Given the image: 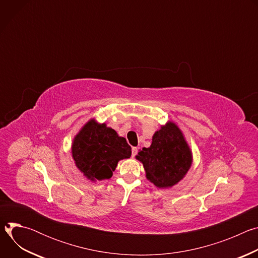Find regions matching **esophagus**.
I'll return each mask as SVG.
<instances>
[{
  "label": "esophagus",
  "mask_w": 258,
  "mask_h": 258,
  "mask_svg": "<svg viewBox=\"0 0 258 258\" xmlns=\"http://www.w3.org/2000/svg\"><path fill=\"white\" fill-rule=\"evenodd\" d=\"M137 153H138V148H137V147H133V149H132V156L135 157V156L137 155Z\"/></svg>",
  "instance_id": "esophagus-1"
}]
</instances>
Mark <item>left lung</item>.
Instances as JSON below:
<instances>
[{
  "mask_svg": "<svg viewBox=\"0 0 258 258\" xmlns=\"http://www.w3.org/2000/svg\"><path fill=\"white\" fill-rule=\"evenodd\" d=\"M136 158L143 163L146 177L157 188H171L183 178L192 165V152L178 126L168 121L153 135L149 148Z\"/></svg>",
  "mask_w": 258,
  "mask_h": 258,
  "instance_id": "8db88e82",
  "label": "left lung"
}]
</instances>
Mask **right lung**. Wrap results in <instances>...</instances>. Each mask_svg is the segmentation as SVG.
Wrapping results in <instances>:
<instances>
[{
    "instance_id": "1",
    "label": "right lung",
    "mask_w": 258,
    "mask_h": 258,
    "mask_svg": "<svg viewBox=\"0 0 258 258\" xmlns=\"http://www.w3.org/2000/svg\"><path fill=\"white\" fill-rule=\"evenodd\" d=\"M71 153L81 172L96 181L111 177L118 161L131 157L132 148L113 128L91 119L73 139Z\"/></svg>"
}]
</instances>
